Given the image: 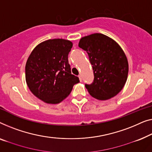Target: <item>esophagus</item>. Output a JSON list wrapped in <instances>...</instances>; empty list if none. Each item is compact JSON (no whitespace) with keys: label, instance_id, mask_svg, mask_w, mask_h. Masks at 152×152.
Here are the masks:
<instances>
[{"label":"esophagus","instance_id":"obj_1","mask_svg":"<svg viewBox=\"0 0 152 152\" xmlns=\"http://www.w3.org/2000/svg\"><path fill=\"white\" fill-rule=\"evenodd\" d=\"M78 78H79V80H80V81L81 82V81H82V76H81V75H78Z\"/></svg>","mask_w":152,"mask_h":152}]
</instances>
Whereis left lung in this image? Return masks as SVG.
<instances>
[{"label": "left lung", "mask_w": 152, "mask_h": 152, "mask_svg": "<svg viewBox=\"0 0 152 152\" xmlns=\"http://www.w3.org/2000/svg\"><path fill=\"white\" fill-rule=\"evenodd\" d=\"M78 46L86 51L92 65L94 82L85 84L89 94L100 100L116 96L125 86L129 72L127 58L121 46L99 33L81 38Z\"/></svg>", "instance_id": "1"}]
</instances>
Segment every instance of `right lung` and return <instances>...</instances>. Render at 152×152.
Wrapping results in <instances>:
<instances>
[{"label": "right lung", "mask_w": 152, "mask_h": 152, "mask_svg": "<svg viewBox=\"0 0 152 152\" xmlns=\"http://www.w3.org/2000/svg\"><path fill=\"white\" fill-rule=\"evenodd\" d=\"M70 40L55 38L38 44L29 55L25 65V80L31 93L48 104H58L71 93L80 82L71 73L68 54Z\"/></svg>", "instance_id": "1"}]
</instances>
